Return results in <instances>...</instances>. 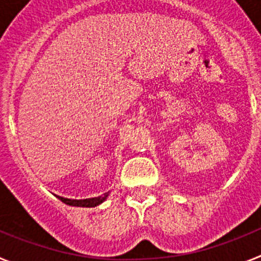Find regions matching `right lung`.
<instances>
[{"label":"right lung","mask_w":261,"mask_h":261,"mask_svg":"<svg viewBox=\"0 0 261 261\" xmlns=\"http://www.w3.org/2000/svg\"><path fill=\"white\" fill-rule=\"evenodd\" d=\"M110 192H106L105 195L98 196V197H91V199H66V197H61V196H57L59 200H61L64 204L70 205V206H82V208H94V206H98V205L102 204L103 201H106V199L108 197Z\"/></svg>","instance_id":"1"}]
</instances>
